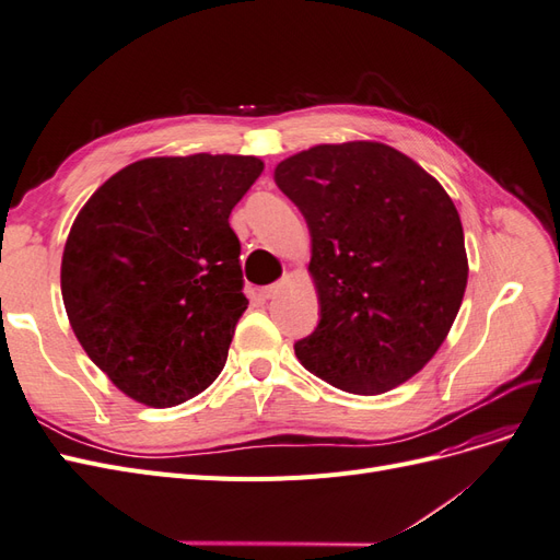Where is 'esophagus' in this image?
I'll return each mask as SVG.
<instances>
[{
	"mask_svg": "<svg viewBox=\"0 0 560 560\" xmlns=\"http://www.w3.org/2000/svg\"><path fill=\"white\" fill-rule=\"evenodd\" d=\"M280 292H282V282H273V284L261 287V290H259V294H261L264 299H276Z\"/></svg>",
	"mask_w": 560,
	"mask_h": 560,
	"instance_id": "esophagus-1",
	"label": "esophagus"
}]
</instances>
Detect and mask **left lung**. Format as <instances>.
<instances>
[{
	"instance_id": "obj_1",
	"label": "left lung",
	"mask_w": 560,
	"mask_h": 560,
	"mask_svg": "<svg viewBox=\"0 0 560 560\" xmlns=\"http://www.w3.org/2000/svg\"><path fill=\"white\" fill-rule=\"evenodd\" d=\"M276 184L313 243L319 322L294 343L299 362L352 395L416 376L448 336L469 273L444 186L381 142L311 147L278 163Z\"/></svg>"
}]
</instances>
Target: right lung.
<instances>
[{
    "label": "right lung",
    "instance_id": "add662e5",
    "mask_svg": "<svg viewBox=\"0 0 560 560\" xmlns=\"http://www.w3.org/2000/svg\"><path fill=\"white\" fill-rule=\"evenodd\" d=\"M261 171L257 156L142 159L77 214L60 266L65 311L130 399L177 406L222 374L247 308L229 214Z\"/></svg>",
    "mask_w": 560,
    "mask_h": 560
}]
</instances>
